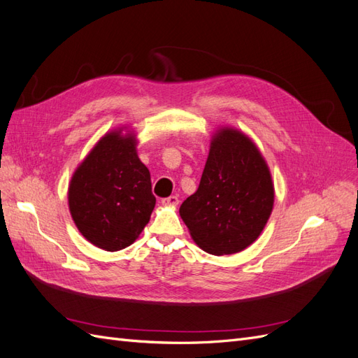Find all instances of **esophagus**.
Returning a JSON list of instances; mask_svg holds the SVG:
<instances>
[{"label":"esophagus","instance_id":"1","mask_svg":"<svg viewBox=\"0 0 358 358\" xmlns=\"http://www.w3.org/2000/svg\"><path fill=\"white\" fill-rule=\"evenodd\" d=\"M161 204L162 206H167V208H175V206L179 204V199L176 196H170L167 199H162Z\"/></svg>","mask_w":358,"mask_h":358}]
</instances>
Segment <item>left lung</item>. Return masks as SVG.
<instances>
[{"instance_id":"1","label":"left lung","mask_w":358,"mask_h":358,"mask_svg":"<svg viewBox=\"0 0 358 358\" xmlns=\"http://www.w3.org/2000/svg\"><path fill=\"white\" fill-rule=\"evenodd\" d=\"M272 173L251 137L234 127L216 128L197 191L179 215L203 251L237 254L252 245L272 215Z\"/></svg>"}]
</instances>
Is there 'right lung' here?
Segmentation results:
<instances>
[{
    "instance_id": "1",
    "label": "right lung",
    "mask_w": 358,
    "mask_h": 358,
    "mask_svg": "<svg viewBox=\"0 0 358 358\" xmlns=\"http://www.w3.org/2000/svg\"><path fill=\"white\" fill-rule=\"evenodd\" d=\"M137 133L116 127L100 137L69 183V209L80 234L115 252L136 242L155 208L150 175L137 155Z\"/></svg>"
}]
</instances>
